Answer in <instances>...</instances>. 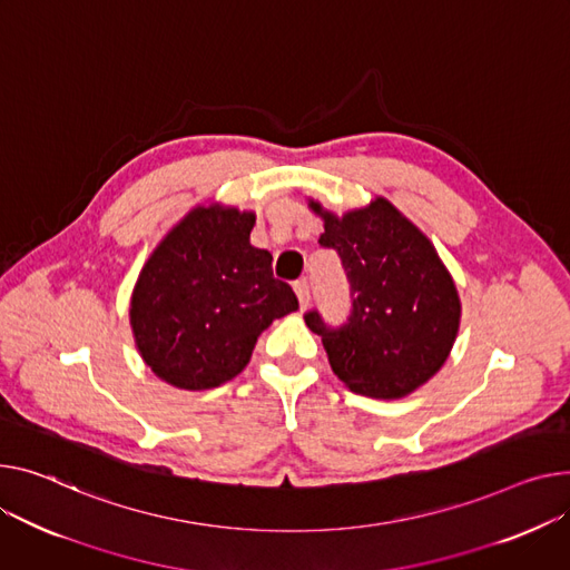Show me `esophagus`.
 Returning a JSON list of instances; mask_svg holds the SVG:
<instances>
[{
  "mask_svg": "<svg viewBox=\"0 0 570 570\" xmlns=\"http://www.w3.org/2000/svg\"><path fill=\"white\" fill-rule=\"evenodd\" d=\"M293 288H295V295H297V299H299V307H302V309H307L309 299H312L309 282H307V279H299V282H295V284H293Z\"/></svg>",
  "mask_w": 570,
  "mask_h": 570,
  "instance_id": "esophagus-1",
  "label": "esophagus"
}]
</instances>
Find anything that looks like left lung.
Listing matches in <instances>:
<instances>
[{
    "mask_svg": "<svg viewBox=\"0 0 570 570\" xmlns=\"http://www.w3.org/2000/svg\"><path fill=\"white\" fill-rule=\"evenodd\" d=\"M325 219L318 245L334 249L351 284L344 325L312 309L305 323L321 334L332 371L351 392L401 399L444 364L461 323V299L431 240L390 202Z\"/></svg>",
    "mask_w": 570,
    "mask_h": 570,
    "instance_id": "left-lung-1",
    "label": "left lung"
}]
</instances>
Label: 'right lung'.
Here are the masks:
<instances>
[{
	"mask_svg": "<svg viewBox=\"0 0 570 570\" xmlns=\"http://www.w3.org/2000/svg\"><path fill=\"white\" fill-rule=\"evenodd\" d=\"M254 213L195 208L150 254L130 302L144 362L178 390H210L236 377L258 334L297 309L275 279L273 254L252 247Z\"/></svg>",
	"mask_w": 570,
	"mask_h": 570,
	"instance_id": "add662e5",
	"label": "right lung"
}]
</instances>
